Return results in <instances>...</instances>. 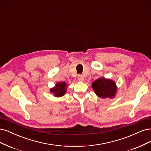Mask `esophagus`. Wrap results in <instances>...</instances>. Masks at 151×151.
<instances>
[{"mask_svg":"<svg viewBox=\"0 0 151 151\" xmlns=\"http://www.w3.org/2000/svg\"><path fill=\"white\" fill-rule=\"evenodd\" d=\"M78 81H81V82L84 81V77H83V76L82 75L78 76Z\"/></svg>","mask_w":151,"mask_h":151,"instance_id":"esophagus-1","label":"esophagus"}]
</instances>
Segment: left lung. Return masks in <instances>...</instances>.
Here are the masks:
<instances>
[{"label":"left lung","instance_id":"obj_1","mask_svg":"<svg viewBox=\"0 0 151 151\" xmlns=\"http://www.w3.org/2000/svg\"><path fill=\"white\" fill-rule=\"evenodd\" d=\"M92 87L99 97L102 98L115 97L116 86L114 82L110 79L100 78L92 83Z\"/></svg>","mask_w":151,"mask_h":151}]
</instances>
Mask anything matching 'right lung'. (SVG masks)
I'll use <instances>...</instances> for the list:
<instances>
[{"label":"right lung","instance_id":"add662e5","mask_svg":"<svg viewBox=\"0 0 151 151\" xmlns=\"http://www.w3.org/2000/svg\"><path fill=\"white\" fill-rule=\"evenodd\" d=\"M65 87L66 84L65 82H60L57 84L55 87L52 88L50 90V92L54 93V96L56 97H61L64 95L65 93Z\"/></svg>","mask_w":151,"mask_h":151}]
</instances>
